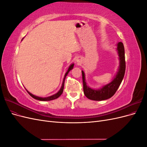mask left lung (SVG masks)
Listing matches in <instances>:
<instances>
[{
    "instance_id": "1",
    "label": "left lung",
    "mask_w": 147,
    "mask_h": 147,
    "mask_svg": "<svg viewBox=\"0 0 147 147\" xmlns=\"http://www.w3.org/2000/svg\"><path fill=\"white\" fill-rule=\"evenodd\" d=\"M117 50L119 57V67L118 72L112 82L100 88L95 90L89 88L85 82L84 72L82 70V80L83 84V92L85 96L89 99L93 100H103L110 98L117 91L124 76L126 70L125 55L124 48L122 42H119L117 45Z\"/></svg>"
}]
</instances>
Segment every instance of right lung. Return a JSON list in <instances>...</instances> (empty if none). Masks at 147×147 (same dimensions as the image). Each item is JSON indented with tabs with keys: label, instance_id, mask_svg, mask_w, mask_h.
Returning <instances> with one entry per match:
<instances>
[{
	"label": "right lung",
	"instance_id": "1",
	"mask_svg": "<svg viewBox=\"0 0 147 147\" xmlns=\"http://www.w3.org/2000/svg\"><path fill=\"white\" fill-rule=\"evenodd\" d=\"M74 65V64H72V65H70L69 68L68 69V70L67 71V72H66L65 74V76H64V80H63V84H62V86H61V89H60V90H59L58 92H57L56 93V94H54V95H53V96H50V97H38V96L33 95L32 94H31L30 92H29L28 90H26V91H27V92L29 93V94L31 97H32L34 99H37V100H42V101H47V100H53V99H57V97H59L62 94H63V90H64V86L65 78V77H66V76H67V75L68 73L70 72V71L73 69Z\"/></svg>",
	"mask_w": 147,
	"mask_h": 147
}]
</instances>
